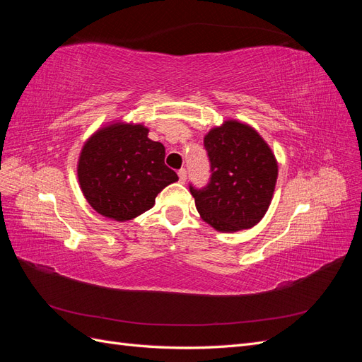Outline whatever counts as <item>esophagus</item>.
Wrapping results in <instances>:
<instances>
[{"mask_svg":"<svg viewBox=\"0 0 362 362\" xmlns=\"http://www.w3.org/2000/svg\"><path fill=\"white\" fill-rule=\"evenodd\" d=\"M178 177H180V182H185V180H187V170L185 169H180L178 170Z\"/></svg>","mask_w":362,"mask_h":362,"instance_id":"esophagus-1","label":"esophagus"}]
</instances>
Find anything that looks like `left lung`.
I'll return each mask as SVG.
<instances>
[{
    "label": "left lung",
    "instance_id": "8db88e82",
    "mask_svg": "<svg viewBox=\"0 0 362 362\" xmlns=\"http://www.w3.org/2000/svg\"><path fill=\"white\" fill-rule=\"evenodd\" d=\"M211 178L204 189L190 185L196 208L217 231L235 233L255 226L272 202L278 163L257 131L225 120L204 137Z\"/></svg>",
    "mask_w": 362,
    "mask_h": 362
}]
</instances>
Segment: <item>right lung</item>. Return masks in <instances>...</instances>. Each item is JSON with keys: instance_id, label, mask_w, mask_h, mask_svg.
<instances>
[{"instance_id": "add662e5", "label": "right lung", "mask_w": 362, "mask_h": 362, "mask_svg": "<svg viewBox=\"0 0 362 362\" xmlns=\"http://www.w3.org/2000/svg\"><path fill=\"white\" fill-rule=\"evenodd\" d=\"M144 125L116 122L86 141L78 160V181L96 213L117 222L131 221L154 206L157 194L178 181L164 164L166 151L148 137Z\"/></svg>"}]
</instances>
